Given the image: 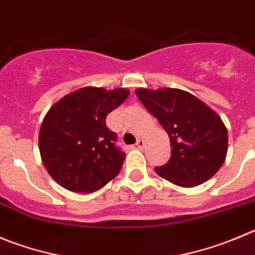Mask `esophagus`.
<instances>
[{"label":"esophagus","mask_w":255,"mask_h":255,"mask_svg":"<svg viewBox=\"0 0 255 255\" xmlns=\"http://www.w3.org/2000/svg\"><path fill=\"white\" fill-rule=\"evenodd\" d=\"M135 146L138 147V148H143V147H144L143 139H138V141H137V143H135Z\"/></svg>","instance_id":"34e87169"}]
</instances>
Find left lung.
I'll list each match as a JSON object with an SVG mask.
<instances>
[{"label":"left lung","mask_w":255,"mask_h":255,"mask_svg":"<svg viewBox=\"0 0 255 255\" xmlns=\"http://www.w3.org/2000/svg\"><path fill=\"white\" fill-rule=\"evenodd\" d=\"M135 94L170 137L171 158L154 168L157 175L182 187L197 186L213 177L228 152V130L220 117L181 89L139 88Z\"/></svg>","instance_id":"left-lung-1"}]
</instances>
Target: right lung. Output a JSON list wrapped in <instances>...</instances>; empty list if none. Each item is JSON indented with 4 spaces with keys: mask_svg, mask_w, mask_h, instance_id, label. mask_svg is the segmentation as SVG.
<instances>
[{
    "mask_svg": "<svg viewBox=\"0 0 255 255\" xmlns=\"http://www.w3.org/2000/svg\"><path fill=\"white\" fill-rule=\"evenodd\" d=\"M123 88L85 87L56 102L45 116L39 148L45 168L60 186L89 194L113 180L125 162L106 118L127 99Z\"/></svg>",
    "mask_w": 255,
    "mask_h": 255,
    "instance_id": "1",
    "label": "right lung"
}]
</instances>
